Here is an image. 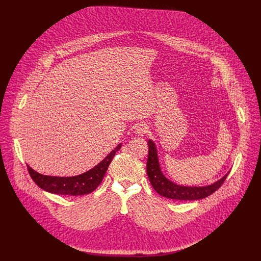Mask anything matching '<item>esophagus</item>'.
I'll use <instances>...</instances> for the list:
<instances>
[{"instance_id": "obj_1", "label": "esophagus", "mask_w": 261, "mask_h": 261, "mask_svg": "<svg viewBox=\"0 0 261 261\" xmlns=\"http://www.w3.org/2000/svg\"><path fill=\"white\" fill-rule=\"evenodd\" d=\"M135 133L140 135V136H144L148 133V126L144 123H140L135 127Z\"/></svg>"}]
</instances>
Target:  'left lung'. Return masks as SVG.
<instances>
[{
	"label": "left lung",
	"mask_w": 261,
	"mask_h": 261,
	"mask_svg": "<svg viewBox=\"0 0 261 261\" xmlns=\"http://www.w3.org/2000/svg\"><path fill=\"white\" fill-rule=\"evenodd\" d=\"M148 145V156L146 162V172L148 179H150L153 188L157 193L166 198L175 199V200H198L205 198L217 191L222 184L224 182L229 172H227L222 178L218 179L212 185L202 186V187H189V186H181L174 184L169 180L161 171L157 147L153 140L147 141Z\"/></svg>",
	"instance_id": "8db88e82"
}]
</instances>
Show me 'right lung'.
Returning a JSON list of instances; mask_svg holds the SVG:
<instances>
[{"label": "right lung", "mask_w": 261, "mask_h": 261, "mask_svg": "<svg viewBox=\"0 0 261 261\" xmlns=\"http://www.w3.org/2000/svg\"><path fill=\"white\" fill-rule=\"evenodd\" d=\"M121 148L119 144L115 150L111 151L99 164L89 171L75 175V176H50L43 175L39 172L32 169L29 165L28 170L32 179L39 186L41 189L46 192L60 194V195H85L89 194L97 189L98 186L101 184L107 168L114 159L116 153Z\"/></svg>", "instance_id": "add662e5"}]
</instances>
